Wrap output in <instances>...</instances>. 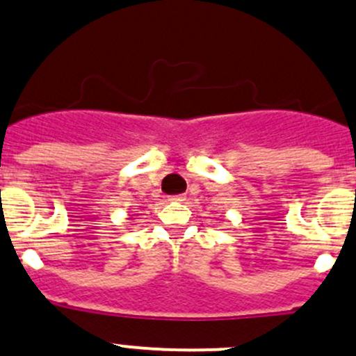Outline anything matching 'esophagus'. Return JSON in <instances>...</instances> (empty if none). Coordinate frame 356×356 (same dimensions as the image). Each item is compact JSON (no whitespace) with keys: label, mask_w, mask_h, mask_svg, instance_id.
Wrapping results in <instances>:
<instances>
[{"label":"esophagus","mask_w":356,"mask_h":356,"mask_svg":"<svg viewBox=\"0 0 356 356\" xmlns=\"http://www.w3.org/2000/svg\"><path fill=\"white\" fill-rule=\"evenodd\" d=\"M186 196L184 194H175V196H170V201H184Z\"/></svg>","instance_id":"34e87169"}]
</instances>
